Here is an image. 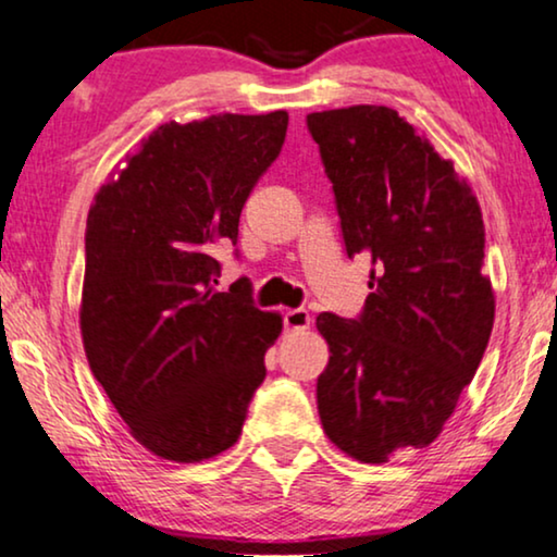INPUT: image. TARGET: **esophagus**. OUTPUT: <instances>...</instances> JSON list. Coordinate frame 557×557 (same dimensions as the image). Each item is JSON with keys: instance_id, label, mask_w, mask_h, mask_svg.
<instances>
[{"instance_id": "34e87169", "label": "esophagus", "mask_w": 557, "mask_h": 557, "mask_svg": "<svg viewBox=\"0 0 557 557\" xmlns=\"http://www.w3.org/2000/svg\"><path fill=\"white\" fill-rule=\"evenodd\" d=\"M283 321L287 331H306L310 325V313L306 308H293V310H285Z\"/></svg>"}]
</instances>
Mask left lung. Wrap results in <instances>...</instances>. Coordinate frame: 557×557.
<instances>
[{"label":"left lung","mask_w":557,"mask_h":557,"mask_svg":"<svg viewBox=\"0 0 557 557\" xmlns=\"http://www.w3.org/2000/svg\"><path fill=\"white\" fill-rule=\"evenodd\" d=\"M333 183L348 257L372 262L359 318L321 313L318 376L325 435L356 461L384 463L441 435L494 325L484 221L454 162L395 109L308 114Z\"/></svg>","instance_id":"left-lung-1"}]
</instances>
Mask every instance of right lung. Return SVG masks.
<instances>
[{"instance_id":"right-lung-1","label":"right lung","mask_w":557,"mask_h":557,"mask_svg":"<svg viewBox=\"0 0 557 557\" xmlns=\"http://www.w3.org/2000/svg\"><path fill=\"white\" fill-rule=\"evenodd\" d=\"M287 111L162 124L86 221L81 336L88 367L154 456L196 463L232 448L283 318L249 280L219 293L213 244L239 236L251 188L277 160Z\"/></svg>"}]
</instances>
